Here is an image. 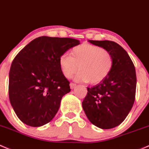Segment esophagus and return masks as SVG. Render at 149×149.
<instances>
[{"label":"esophagus","instance_id":"esophagus-1","mask_svg":"<svg viewBox=\"0 0 149 149\" xmlns=\"http://www.w3.org/2000/svg\"><path fill=\"white\" fill-rule=\"evenodd\" d=\"M76 86V84H74V83H70V87L71 89H73Z\"/></svg>","mask_w":149,"mask_h":149}]
</instances>
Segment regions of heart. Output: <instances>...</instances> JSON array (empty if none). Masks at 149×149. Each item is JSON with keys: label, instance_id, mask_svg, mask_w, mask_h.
Segmentation results:
<instances>
[{"label": "heart", "instance_id": "1", "mask_svg": "<svg viewBox=\"0 0 149 149\" xmlns=\"http://www.w3.org/2000/svg\"><path fill=\"white\" fill-rule=\"evenodd\" d=\"M70 54L71 56L62 55L59 58V66L67 79H70L79 69L77 81L95 84L103 81L112 70V55L105 48L84 43L73 48Z\"/></svg>", "mask_w": 149, "mask_h": 149}]
</instances>
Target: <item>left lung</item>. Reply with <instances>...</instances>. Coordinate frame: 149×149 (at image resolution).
Returning <instances> with one entry per match:
<instances>
[{
    "label": "left lung",
    "mask_w": 149,
    "mask_h": 149,
    "mask_svg": "<svg viewBox=\"0 0 149 149\" xmlns=\"http://www.w3.org/2000/svg\"><path fill=\"white\" fill-rule=\"evenodd\" d=\"M112 55L113 68L103 81L87 88L82 106L88 120L97 127L110 129L120 125L135 101L136 75L134 63L126 51L111 40H89Z\"/></svg>",
    "instance_id": "left-lung-1"
}]
</instances>
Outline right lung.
I'll return each mask as SVG.
<instances>
[{"instance_id":"add662e5","label":"right lung","mask_w":149,"mask_h":149,"mask_svg":"<svg viewBox=\"0 0 149 149\" xmlns=\"http://www.w3.org/2000/svg\"><path fill=\"white\" fill-rule=\"evenodd\" d=\"M79 40L40 36L26 45L13 61L8 94L17 116L33 127L51 121L62 97L70 91V82L59 66V58Z\"/></svg>"}]
</instances>
